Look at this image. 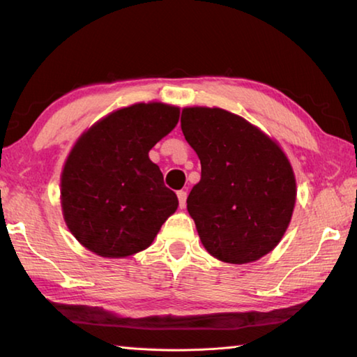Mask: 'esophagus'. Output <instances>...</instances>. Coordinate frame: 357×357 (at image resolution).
I'll return each mask as SVG.
<instances>
[{"label": "esophagus", "instance_id": "34e87169", "mask_svg": "<svg viewBox=\"0 0 357 357\" xmlns=\"http://www.w3.org/2000/svg\"><path fill=\"white\" fill-rule=\"evenodd\" d=\"M177 197H178V206L185 208V205H186V191H178Z\"/></svg>", "mask_w": 357, "mask_h": 357}]
</instances>
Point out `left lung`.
Returning <instances> with one entry per match:
<instances>
[{
    "mask_svg": "<svg viewBox=\"0 0 357 357\" xmlns=\"http://www.w3.org/2000/svg\"><path fill=\"white\" fill-rule=\"evenodd\" d=\"M180 123L202 165L186 204L208 253L244 264L272 252L297 197L284 152L258 127L222 109L188 107Z\"/></svg>",
    "mask_w": 357,
    "mask_h": 357,
    "instance_id": "8db88e82",
    "label": "left lung"
}]
</instances>
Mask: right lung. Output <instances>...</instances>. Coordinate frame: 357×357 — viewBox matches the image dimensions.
I'll use <instances>...</instances> for the list:
<instances>
[{
	"label": "right lung",
	"mask_w": 357,
	"mask_h": 357,
	"mask_svg": "<svg viewBox=\"0 0 357 357\" xmlns=\"http://www.w3.org/2000/svg\"><path fill=\"white\" fill-rule=\"evenodd\" d=\"M177 107L135 104L110 113L79 138L62 172V210L80 244L105 258L152 244L177 210L149 151L178 123Z\"/></svg>",
	"instance_id": "1"
}]
</instances>
